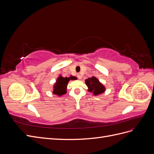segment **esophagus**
Masks as SVG:
<instances>
[{"label":"esophagus","mask_w":154,"mask_h":154,"mask_svg":"<svg viewBox=\"0 0 154 154\" xmlns=\"http://www.w3.org/2000/svg\"><path fill=\"white\" fill-rule=\"evenodd\" d=\"M77 78H78V79H79V80H80V79L82 78V75L80 74H77Z\"/></svg>","instance_id":"34e87169"}]
</instances>
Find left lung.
Segmentation results:
<instances>
[{
  "label": "left lung",
  "instance_id": "8db88e82",
  "mask_svg": "<svg viewBox=\"0 0 154 154\" xmlns=\"http://www.w3.org/2000/svg\"><path fill=\"white\" fill-rule=\"evenodd\" d=\"M85 83L88 88V91L93 92L94 95H98L105 91V87L95 77L88 78L85 80Z\"/></svg>",
  "mask_w": 154,
  "mask_h": 154
}]
</instances>
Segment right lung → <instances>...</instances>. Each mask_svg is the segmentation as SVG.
I'll list each match as a JSON object with an SVG mask.
<instances>
[{
    "label": "right lung",
    "mask_w": 154,
    "mask_h": 154,
    "mask_svg": "<svg viewBox=\"0 0 154 154\" xmlns=\"http://www.w3.org/2000/svg\"><path fill=\"white\" fill-rule=\"evenodd\" d=\"M72 77L63 78L61 76H60L57 79V82H56L54 85L53 94L58 96H62L66 94L67 85L68 84V82H69L70 79L72 80Z\"/></svg>",
    "instance_id": "obj_1"
}]
</instances>
